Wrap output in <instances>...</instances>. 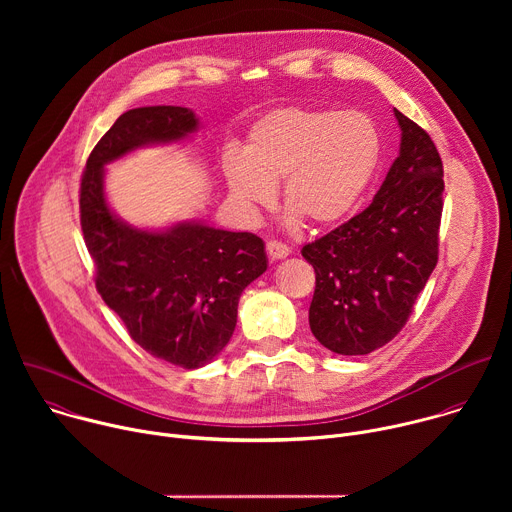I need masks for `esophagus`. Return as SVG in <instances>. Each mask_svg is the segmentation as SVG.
<instances>
[{"mask_svg": "<svg viewBox=\"0 0 512 512\" xmlns=\"http://www.w3.org/2000/svg\"><path fill=\"white\" fill-rule=\"evenodd\" d=\"M291 253V249L279 241H269L267 243V255L275 261V259H285Z\"/></svg>", "mask_w": 512, "mask_h": 512, "instance_id": "1", "label": "esophagus"}]
</instances>
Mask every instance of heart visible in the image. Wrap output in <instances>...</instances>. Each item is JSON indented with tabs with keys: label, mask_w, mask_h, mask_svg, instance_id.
Here are the masks:
<instances>
[{
	"label": "heart",
	"mask_w": 512,
	"mask_h": 512,
	"mask_svg": "<svg viewBox=\"0 0 512 512\" xmlns=\"http://www.w3.org/2000/svg\"><path fill=\"white\" fill-rule=\"evenodd\" d=\"M379 160L381 139L367 115L285 107L253 125L245 152L225 150L221 166L239 206H271L275 184L283 180V202L291 218L332 227L360 202Z\"/></svg>",
	"instance_id": "obj_1"
}]
</instances>
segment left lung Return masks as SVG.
<instances>
[{
    "mask_svg": "<svg viewBox=\"0 0 512 512\" xmlns=\"http://www.w3.org/2000/svg\"><path fill=\"white\" fill-rule=\"evenodd\" d=\"M399 156L373 202L308 243L316 271L310 328L328 350L369 354L393 340L437 263L444 166L431 137L395 109Z\"/></svg>",
    "mask_w": 512,
    "mask_h": 512,
    "instance_id": "8db88e82",
    "label": "left lung"
}]
</instances>
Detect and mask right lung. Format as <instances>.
<instances>
[{
  "mask_svg": "<svg viewBox=\"0 0 512 512\" xmlns=\"http://www.w3.org/2000/svg\"><path fill=\"white\" fill-rule=\"evenodd\" d=\"M196 129L186 107L131 109L99 139L81 180V227L101 298L143 350L182 369L204 367L229 344L243 289L267 269L265 245L253 233L194 221L137 229L111 210L105 166Z\"/></svg>",
  "mask_w": 512,
  "mask_h": 512,
  "instance_id": "1",
  "label": "right lung"
}]
</instances>
